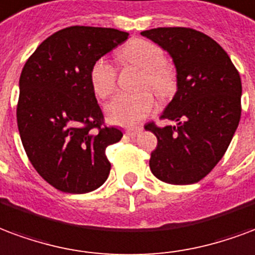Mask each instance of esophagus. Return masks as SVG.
<instances>
[{"instance_id": "obj_1", "label": "esophagus", "mask_w": 255, "mask_h": 255, "mask_svg": "<svg viewBox=\"0 0 255 255\" xmlns=\"http://www.w3.org/2000/svg\"><path fill=\"white\" fill-rule=\"evenodd\" d=\"M139 131L140 129H127L126 131V135H128V136H131V137H135L139 133Z\"/></svg>"}]
</instances>
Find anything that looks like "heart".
<instances>
[{
	"instance_id": "1",
	"label": "heart",
	"mask_w": 255,
	"mask_h": 255,
	"mask_svg": "<svg viewBox=\"0 0 255 255\" xmlns=\"http://www.w3.org/2000/svg\"><path fill=\"white\" fill-rule=\"evenodd\" d=\"M124 63L142 69L139 88H150L159 99H167L174 93L175 74L163 62V51L152 41L133 39L120 51ZM90 81L100 99H108L116 89L118 71L105 58H100L90 69ZM154 99L150 92L120 93L107 105V116L113 124L135 126L154 111Z\"/></svg>"
}]
</instances>
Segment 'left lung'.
Listing matches in <instances>:
<instances>
[{
	"label": "left lung",
	"instance_id": "8db88e82",
	"mask_svg": "<svg viewBox=\"0 0 255 255\" xmlns=\"http://www.w3.org/2000/svg\"><path fill=\"white\" fill-rule=\"evenodd\" d=\"M169 52L177 71V92L161 119L175 126H144L158 139L150 169L158 180L188 185L218 165L241 120L242 82L227 52L192 28L140 32Z\"/></svg>",
	"mask_w": 255,
	"mask_h": 255
}]
</instances>
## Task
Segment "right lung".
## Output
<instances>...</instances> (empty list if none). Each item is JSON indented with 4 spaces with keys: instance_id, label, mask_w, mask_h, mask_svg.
Segmentation results:
<instances>
[{
    "instance_id": "obj_1",
    "label": "right lung",
    "mask_w": 255,
    "mask_h": 255,
    "mask_svg": "<svg viewBox=\"0 0 255 255\" xmlns=\"http://www.w3.org/2000/svg\"><path fill=\"white\" fill-rule=\"evenodd\" d=\"M127 39L113 28L74 25L47 37L24 65L17 127L32 166L58 190L88 193L108 178L105 148L123 132L104 126L90 69Z\"/></svg>"
}]
</instances>
